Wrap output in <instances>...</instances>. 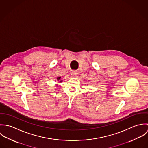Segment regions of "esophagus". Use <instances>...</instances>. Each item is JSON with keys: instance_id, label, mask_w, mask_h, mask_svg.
I'll list each match as a JSON object with an SVG mask.
<instances>
[{"instance_id": "obj_1", "label": "esophagus", "mask_w": 148, "mask_h": 148, "mask_svg": "<svg viewBox=\"0 0 148 148\" xmlns=\"http://www.w3.org/2000/svg\"><path fill=\"white\" fill-rule=\"evenodd\" d=\"M77 75H78L77 72H76V71H73L71 72V76H72V77H76V76H77Z\"/></svg>"}]
</instances>
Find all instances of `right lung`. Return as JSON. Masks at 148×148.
<instances>
[{"instance_id":"1","label":"right lung","mask_w":148,"mask_h":148,"mask_svg":"<svg viewBox=\"0 0 148 148\" xmlns=\"http://www.w3.org/2000/svg\"><path fill=\"white\" fill-rule=\"evenodd\" d=\"M60 79H61V77H57V80L59 81V83H62V82H63V80H60ZM56 85V86H58V84H57Z\"/></svg>"}]
</instances>
